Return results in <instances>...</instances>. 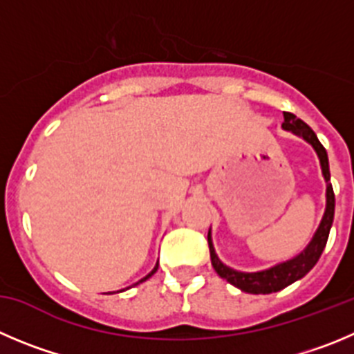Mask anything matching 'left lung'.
Returning <instances> with one entry per match:
<instances>
[{"instance_id": "1", "label": "left lung", "mask_w": 354, "mask_h": 354, "mask_svg": "<svg viewBox=\"0 0 354 354\" xmlns=\"http://www.w3.org/2000/svg\"><path fill=\"white\" fill-rule=\"evenodd\" d=\"M283 117H285L283 129L292 132V134H295V136L302 138L306 143H309L313 148H315L316 155H318L319 166H322V174L323 178H325V183H326V194H325L326 206H325V213H323L322 222H319L315 236L311 237L309 244L304 248L299 255L286 260V262L276 263V266L269 267V269L255 270V272H244V270L232 269V267L225 266L222 260L218 259L216 252H214L213 237H211V229H209V232H207V244H209L211 263H213L216 274L220 277H223L227 283H230V285H234L236 288H239L241 292L253 293V295H260V293L266 295V293L279 292V290L286 288V286L292 285V283L302 279V277L316 266V262H318L319 257H322L323 250H325L326 246V241H328L330 229H332V223H333L335 196H333V188H332V183H330V167H328V155H326V150L323 148V145L319 143L315 131H313L306 122H302L293 113H288V111H285Z\"/></svg>"}]
</instances>
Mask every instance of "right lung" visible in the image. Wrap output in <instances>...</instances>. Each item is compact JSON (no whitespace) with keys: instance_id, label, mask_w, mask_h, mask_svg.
<instances>
[{"instance_id":"obj_1","label":"right lung","mask_w":354,"mask_h":354,"mask_svg":"<svg viewBox=\"0 0 354 354\" xmlns=\"http://www.w3.org/2000/svg\"><path fill=\"white\" fill-rule=\"evenodd\" d=\"M157 269H158V262H157V263H155V267H153V269H151V272H150V274H147V276H145V277H143V279H140V281H138V283H136V285H140V283L147 281L148 277H151V276H153V274H155V272H157ZM125 290H127V288H125ZM120 292H124V290H120Z\"/></svg>"}]
</instances>
